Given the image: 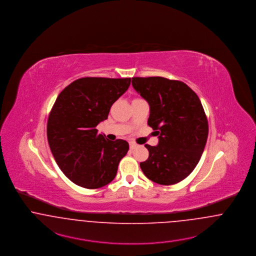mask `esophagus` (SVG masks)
<instances>
[{
  "mask_svg": "<svg viewBox=\"0 0 256 256\" xmlns=\"http://www.w3.org/2000/svg\"><path fill=\"white\" fill-rule=\"evenodd\" d=\"M136 147V144H134V142H130V149L131 150H133V149H134Z\"/></svg>",
  "mask_w": 256,
  "mask_h": 256,
  "instance_id": "34e87169",
  "label": "esophagus"
}]
</instances>
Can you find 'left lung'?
<instances>
[{
	"label": "left lung",
	"mask_w": 256,
	"mask_h": 256,
	"mask_svg": "<svg viewBox=\"0 0 256 256\" xmlns=\"http://www.w3.org/2000/svg\"><path fill=\"white\" fill-rule=\"evenodd\" d=\"M132 85L150 106L148 125L158 144L145 147L140 162L145 176L162 186L186 178L198 164L208 134V123L198 96L186 84L160 76L133 78Z\"/></svg>",
	"instance_id": "obj_1"
}]
</instances>
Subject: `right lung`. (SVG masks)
<instances>
[{"label": "right lung", "instance_id": "1", "mask_svg": "<svg viewBox=\"0 0 256 256\" xmlns=\"http://www.w3.org/2000/svg\"><path fill=\"white\" fill-rule=\"evenodd\" d=\"M130 83L131 78H79L56 98L46 124L48 142L61 171L79 186L110 184L129 150L126 140H109L96 127L108 118Z\"/></svg>", "mask_w": 256, "mask_h": 256}]
</instances>
